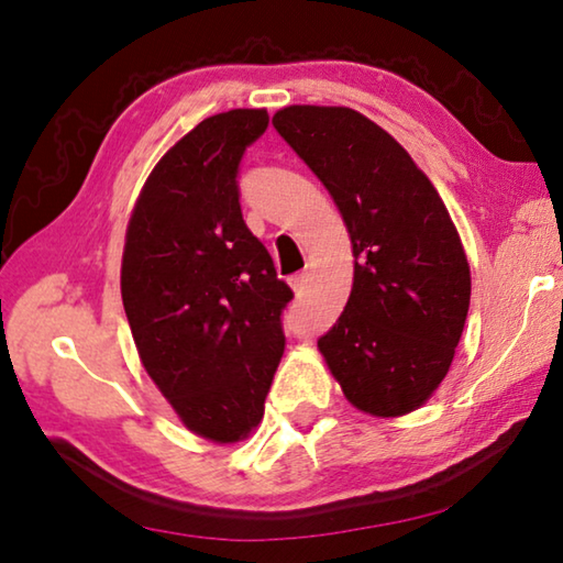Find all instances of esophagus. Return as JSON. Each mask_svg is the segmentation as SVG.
<instances>
[{
    "mask_svg": "<svg viewBox=\"0 0 563 563\" xmlns=\"http://www.w3.org/2000/svg\"><path fill=\"white\" fill-rule=\"evenodd\" d=\"M308 280H310V275H308V273H298V275H292V278H290V288L295 290V295H302L305 290H308Z\"/></svg>",
    "mask_w": 563,
    "mask_h": 563,
    "instance_id": "esophagus-1",
    "label": "esophagus"
}]
</instances>
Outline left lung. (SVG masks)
Wrapping results in <instances>:
<instances>
[{
  "instance_id": "obj_1",
  "label": "left lung",
  "mask_w": 563,
  "mask_h": 563,
  "mask_svg": "<svg viewBox=\"0 0 563 563\" xmlns=\"http://www.w3.org/2000/svg\"><path fill=\"white\" fill-rule=\"evenodd\" d=\"M335 201L355 275L345 310L318 347L362 412L399 417L450 373L472 278L460 233L407 151L345 107H288L273 117Z\"/></svg>"
}]
</instances>
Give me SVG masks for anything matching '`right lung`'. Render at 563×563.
I'll use <instances>...</instances> for the list:
<instances>
[{
  "label": "right lung",
  "instance_id": "right-lung-1",
  "mask_svg": "<svg viewBox=\"0 0 563 563\" xmlns=\"http://www.w3.org/2000/svg\"><path fill=\"white\" fill-rule=\"evenodd\" d=\"M265 129V109H233L188 131L151 170L123 245L139 357L180 422L218 444L263 419L292 300L238 201V166Z\"/></svg>",
  "mask_w": 563,
  "mask_h": 563
}]
</instances>
